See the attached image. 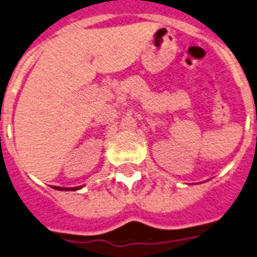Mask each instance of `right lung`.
Listing matches in <instances>:
<instances>
[{
	"instance_id": "right-lung-1",
	"label": "right lung",
	"mask_w": 257,
	"mask_h": 257,
	"mask_svg": "<svg viewBox=\"0 0 257 257\" xmlns=\"http://www.w3.org/2000/svg\"><path fill=\"white\" fill-rule=\"evenodd\" d=\"M53 188H56V190H61V191H75V190H79V188H80V187L67 188V187H57V186H54Z\"/></svg>"
}]
</instances>
